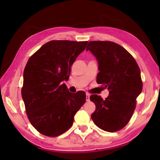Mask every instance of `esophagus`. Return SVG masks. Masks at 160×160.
Instances as JSON below:
<instances>
[{"mask_svg":"<svg viewBox=\"0 0 160 160\" xmlns=\"http://www.w3.org/2000/svg\"><path fill=\"white\" fill-rule=\"evenodd\" d=\"M90 100V94L87 93H86V101H89Z\"/></svg>","mask_w":160,"mask_h":160,"instance_id":"34e87169","label":"esophagus"}]
</instances>
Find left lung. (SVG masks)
<instances>
[{"label":"left lung","instance_id":"1","mask_svg":"<svg viewBox=\"0 0 160 160\" xmlns=\"http://www.w3.org/2000/svg\"><path fill=\"white\" fill-rule=\"evenodd\" d=\"M98 62L97 82L109 90L103 100L98 95L90 96L95 111L94 123L106 132H115L128 124L141 93L143 84L138 65L129 52L111 41H90L86 48Z\"/></svg>","mask_w":160,"mask_h":160}]
</instances>
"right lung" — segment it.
<instances>
[{"instance_id":"right-lung-1","label":"right lung","mask_w":160,"mask_h":160,"mask_svg":"<svg viewBox=\"0 0 160 160\" xmlns=\"http://www.w3.org/2000/svg\"><path fill=\"white\" fill-rule=\"evenodd\" d=\"M88 41H51L28 59L23 73L22 98L31 123L38 132L56 137L68 130L86 99L85 93L69 91L62 83Z\"/></svg>"}]
</instances>
